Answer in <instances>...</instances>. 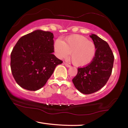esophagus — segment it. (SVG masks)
I'll return each mask as SVG.
<instances>
[{"label":"esophagus","instance_id":"1","mask_svg":"<svg viewBox=\"0 0 128 128\" xmlns=\"http://www.w3.org/2000/svg\"><path fill=\"white\" fill-rule=\"evenodd\" d=\"M64 64L65 66H66V67H70V65L68 64V63H66V62H64Z\"/></svg>","mask_w":128,"mask_h":128}]
</instances>
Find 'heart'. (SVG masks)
Here are the masks:
<instances>
[{"label": "heart", "mask_w": 128, "mask_h": 128, "mask_svg": "<svg viewBox=\"0 0 128 128\" xmlns=\"http://www.w3.org/2000/svg\"><path fill=\"white\" fill-rule=\"evenodd\" d=\"M54 49L55 55L60 59H66L71 52L72 62L78 66L90 64L96 53L95 44L80 34L69 36L64 42L57 39L55 41Z\"/></svg>", "instance_id": "b5f03b06"}]
</instances>
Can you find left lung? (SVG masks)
I'll return each mask as SVG.
<instances>
[{
    "label": "left lung",
    "instance_id": "left-lung-1",
    "mask_svg": "<svg viewBox=\"0 0 128 128\" xmlns=\"http://www.w3.org/2000/svg\"><path fill=\"white\" fill-rule=\"evenodd\" d=\"M96 47L94 59L87 66L78 68L72 81L75 87L83 94L98 91L106 84L112 73L114 56L108 44L96 34L90 36Z\"/></svg>",
    "mask_w": 128,
    "mask_h": 128
}]
</instances>
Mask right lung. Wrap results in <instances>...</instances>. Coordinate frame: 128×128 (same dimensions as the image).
I'll return each mask as SVG.
<instances>
[{"mask_svg":"<svg viewBox=\"0 0 128 128\" xmlns=\"http://www.w3.org/2000/svg\"><path fill=\"white\" fill-rule=\"evenodd\" d=\"M54 34L36 30L20 38L10 54V68L17 84L37 90L44 86L62 61L52 54Z\"/></svg>","mask_w":128,"mask_h":128,"instance_id":"obj_1","label":"right lung"}]
</instances>
